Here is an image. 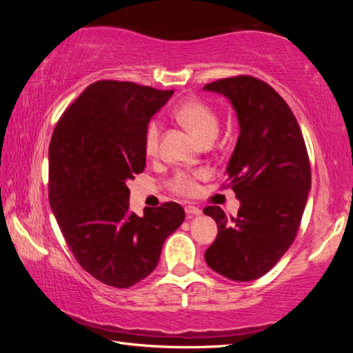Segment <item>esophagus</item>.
<instances>
[{
	"label": "esophagus",
	"mask_w": 353,
	"mask_h": 353,
	"mask_svg": "<svg viewBox=\"0 0 353 353\" xmlns=\"http://www.w3.org/2000/svg\"><path fill=\"white\" fill-rule=\"evenodd\" d=\"M185 212H187L188 216H199V214L202 213L201 208L194 207V205H187V207H185Z\"/></svg>",
	"instance_id": "esophagus-1"
}]
</instances>
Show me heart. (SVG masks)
I'll use <instances>...</instances> for the list:
<instances>
[{
  "label": "heart",
  "instance_id": "obj_1",
  "mask_svg": "<svg viewBox=\"0 0 353 353\" xmlns=\"http://www.w3.org/2000/svg\"><path fill=\"white\" fill-rule=\"evenodd\" d=\"M174 117L182 123L191 134L201 143L207 140H213L219 130V119L216 112L210 105L202 103L199 99L185 101L174 110ZM160 135H162V126L157 119H152L148 124L145 134V149L148 155H155L159 152ZM204 176V172L198 174H187V172H179L171 181V187L179 194L191 196L198 191L199 177Z\"/></svg>",
  "mask_w": 353,
  "mask_h": 353
}]
</instances>
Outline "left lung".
<instances>
[{
	"label": "left lung",
	"mask_w": 353,
	"mask_h": 353,
	"mask_svg": "<svg viewBox=\"0 0 353 353\" xmlns=\"http://www.w3.org/2000/svg\"><path fill=\"white\" fill-rule=\"evenodd\" d=\"M204 90L223 94L236 113L240 134L225 174L241 204L230 219L216 205L204 208L218 225L205 261L219 276L250 282L265 276L296 238L312 188L305 141L288 104L266 82L236 76Z\"/></svg>",
	"instance_id": "8db88e82"
}]
</instances>
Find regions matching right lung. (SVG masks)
<instances>
[{
    "label": "right lung",
    "mask_w": 353,
    "mask_h": 353,
    "mask_svg": "<svg viewBox=\"0 0 353 353\" xmlns=\"http://www.w3.org/2000/svg\"><path fill=\"white\" fill-rule=\"evenodd\" d=\"M174 90L98 81L71 104L50 143V204L79 265L109 286L151 274L166 238L183 223L176 202L129 210L128 181L146 165L145 134Z\"/></svg>",
    "instance_id": "1"
}]
</instances>
